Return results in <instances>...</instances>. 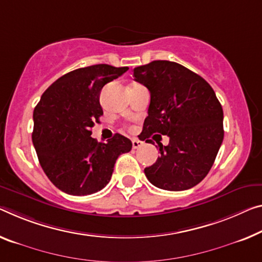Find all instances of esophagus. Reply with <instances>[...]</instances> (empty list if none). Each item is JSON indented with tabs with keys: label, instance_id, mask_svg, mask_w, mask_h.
Instances as JSON below:
<instances>
[{
	"label": "esophagus",
	"instance_id": "1",
	"mask_svg": "<svg viewBox=\"0 0 262 262\" xmlns=\"http://www.w3.org/2000/svg\"><path fill=\"white\" fill-rule=\"evenodd\" d=\"M140 146H143V142H140L138 139H134L132 140V147L137 150V148H139Z\"/></svg>",
	"mask_w": 262,
	"mask_h": 262
}]
</instances>
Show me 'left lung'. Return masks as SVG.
Here are the masks:
<instances>
[{"instance_id": "left-lung-1", "label": "left lung", "mask_w": 262, "mask_h": 262, "mask_svg": "<svg viewBox=\"0 0 262 262\" xmlns=\"http://www.w3.org/2000/svg\"><path fill=\"white\" fill-rule=\"evenodd\" d=\"M134 77L151 95L143 140L170 138L166 146L156 140L160 157L145 176L167 191L195 186L210 172L224 139V112L214 90L195 72L170 61L137 67Z\"/></svg>"}]
</instances>
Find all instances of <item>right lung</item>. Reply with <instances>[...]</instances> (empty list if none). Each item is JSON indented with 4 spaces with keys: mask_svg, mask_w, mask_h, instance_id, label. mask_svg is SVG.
<instances>
[{
    "mask_svg": "<svg viewBox=\"0 0 262 262\" xmlns=\"http://www.w3.org/2000/svg\"><path fill=\"white\" fill-rule=\"evenodd\" d=\"M127 70L96 64L68 72L48 88L35 107L33 143L39 164L50 182L68 194L102 190L118 157L131 151V140L119 134L107 143L91 137L103 115L100 91Z\"/></svg>",
    "mask_w": 262,
    "mask_h": 262,
    "instance_id": "1",
    "label": "right lung"
}]
</instances>
